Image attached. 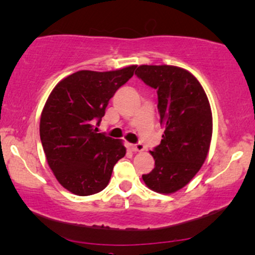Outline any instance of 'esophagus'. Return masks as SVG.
<instances>
[{"instance_id":"34e87169","label":"esophagus","mask_w":255,"mask_h":255,"mask_svg":"<svg viewBox=\"0 0 255 255\" xmlns=\"http://www.w3.org/2000/svg\"><path fill=\"white\" fill-rule=\"evenodd\" d=\"M129 147H130L131 151H134V152H141V151H143V149H145V146H143L141 142L130 143Z\"/></svg>"}]
</instances>
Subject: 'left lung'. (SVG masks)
<instances>
[{"mask_svg": "<svg viewBox=\"0 0 255 255\" xmlns=\"http://www.w3.org/2000/svg\"><path fill=\"white\" fill-rule=\"evenodd\" d=\"M135 75L157 90L160 145L151 154L154 168L143 182L159 194H173L196 176L207 159L213 115L207 94L192 73L172 65H140Z\"/></svg>", "mask_w": 255, "mask_h": 255, "instance_id": "8db88e82", "label": "left lung"}]
</instances>
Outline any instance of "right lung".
<instances>
[{"label": "right lung", "instance_id": "1", "mask_svg": "<svg viewBox=\"0 0 255 255\" xmlns=\"http://www.w3.org/2000/svg\"><path fill=\"white\" fill-rule=\"evenodd\" d=\"M136 65L115 71L82 70L61 79L46 101L40 139L57 180L77 196L108 185L114 165L126 154L121 140L97 133L109 100L129 81Z\"/></svg>", "mask_w": 255, "mask_h": 255}]
</instances>
